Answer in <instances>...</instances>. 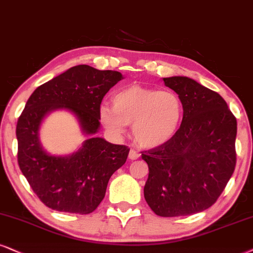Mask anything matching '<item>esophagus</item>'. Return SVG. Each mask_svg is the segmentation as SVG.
<instances>
[{
  "instance_id": "esophagus-1",
  "label": "esophagus",
  "mask_w": 253,
  "mask_h": 253,
  "mask_svg": "<svg viewBox=\"0 0 253 253\" xmlns=\"http://www.w3.org/2000/svg\"><path fill=\"white\" fill-rule=\"evenodd\" d=\"M139 156H141V155H139L138 152H137L136 150H130V151H129V158H130V160H131V161L137 160V158H138Z\"/></svg>"
}]
</instances>
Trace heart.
<instances>
[{
  "label": "heart",
  "instance_id": "heart-1",
  "mask_svg": "<svg viewBox=\"0 0 253 253\" xmlns=\"http://www.w3.org/2000/svg\"><path fill=\"white\" fill-rule=\"evenodd\" d=\"M112 104L99 107V118L111 132L122 133L132 124L136 143L145 149L167 144L179 131L184 107L178 95L171 90L141 85L121 89L112 97Z\"/></svg>",
  "mask_w": 253,
  "mask_h": 253
}]
</instances>
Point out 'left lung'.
I'll return each mask as SVG.
<instances>
[{"label": "left lung", "mask_w": 253, "mask_h": 253, "mask_svg": "<svg viewBox=\"0 0 253 253\" xmlns=\"http://www.w3.org/2000/svg\"><path fill=\"white\" fill-rule=\"evenodd\" d=\"M163 81L182 99L183 122L170 142L142 152L149 167L144 198L157 216H189L213 205L231 178L237 121L219 93L195 80Z\"/></svg>", "instance_id": "1"}]
</instances>
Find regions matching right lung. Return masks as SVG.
I'll return each instance as SVG.
<instances>
[{
    "label": "right lung",
    "instance_id": "add662e5",
    "mask_svg": "<svg viewBox=\"0 0 253 253\" xmlns=\"http://www.w3.org/2000/svg\"><path fill=\"white\" fill-rule=\"evenodd\" d=\"M123 80L118 71L76 65L31 93L17 121V161L31 189L43 204L61 212L88 214L103 201L108 182L126 163L130 149L97 137L103 97ZM65 108L78 118L88 139L76 153L55 156L39 141L44 118Z\"/></svg>",
    "mask_w": 253,
    "mask_h": 253
}]
</instances>
